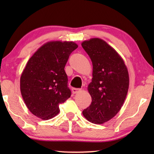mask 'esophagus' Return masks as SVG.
Wrapping results in <instances>:
<instances>
[{
	"label": "esophagus",
	"mask_w": 154,
	"mask_h": 154,
	"mask_svg": "<svg viewBox=\"0 0 154 154\" xmlns=\"http://www.w3.org/2000/svg\"><path fill=\"white\" fill-rule=\"evenodd\" d=\"M81 91V89H79V88H72V92L73 94H75V93H78V92Z\"/></svg>",
	"instance_id": "34e87169"
}]
</instances>
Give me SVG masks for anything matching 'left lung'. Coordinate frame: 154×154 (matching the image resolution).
<instances>
[{
	"label": "left lung",
	"mask_w": 154,
	"mask_h": 154,
	"mask_svg": "<svg viewBox=\"0 0 154 154\" xmlns=\"http://www.w3.org/2000/svg\"><path fill=\"white\" fill-rule=\"evenodd\" d=\"M92 61V82L88 86L92 97L83 115L88 121L102 124L121 110L129 88V75L119 53L102 39L94 38L81 43Z\"/></svg>",
	"instance_id": "obj_1"
}]
</instances>
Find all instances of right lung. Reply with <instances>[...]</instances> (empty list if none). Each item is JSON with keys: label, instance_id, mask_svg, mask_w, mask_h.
<instances>
[{"label": "right lung", "instance_id": "right-lung-1", "mask_svg": "<svg viewBox=\"0 0 154 154\" xmlns=\"http://www.w3.org/2000/svg\"><path fill=\"white\" fill-rule=\"evenodd\" d=\"M78 48L72 41H50L29 59L20 78V90L29 110L48 120L60 112L59 105L71 97L64 67Z\"/></svg>", "mask_w": 154, "mask_h": 154}]
</instances>
